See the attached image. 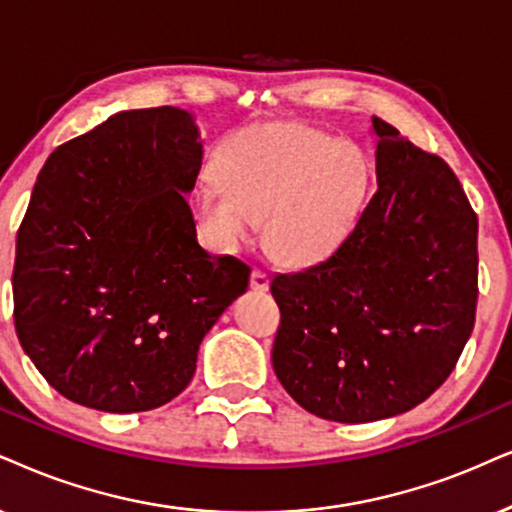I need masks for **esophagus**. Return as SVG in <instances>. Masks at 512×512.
Masks as SVG:
<instances>
[{
	"instance_id": "esophagus-1",
	"label": "esophagus",
	"mask_w": 512,
	"mask_h": 512,
	"mask_svg": "<svg viewBox=\"0 0 512 512\" xmlns=\"http://www.w3.org/2000/svg\"><path fill=\"white\" fill-rule=\"evenodd\" d=\"M250 288L255 290V293H267V290H269V276L260 269H252Z\"/></svg>"
}]
</instances>
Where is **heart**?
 I'll return each instance as SVG.
<instances>
[{
  "label": "heart",
  "instance_id": "obj_1",
  "mask_svg": "<svg viewBox=\"0 0 512 512\" xmlns=\"http://www.w3.org/2000/svg\"><path fill=\"white\" fill-rule=\"evenodd\" d=\"M217 181L196 210L222 245L248 243L264 222L269 250L293 267L333 257L371 203L375 167L364 148L300 122L245 127L217 153Z\"/></svg>",
  "mask_w": 512,
  "mask_h": 512
}]
</instances>
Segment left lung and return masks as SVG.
Returning a JSON list of instances; mask_svg holds the SVG:
<instances>
[{"mask_svg":"<svg viewBox=\"0 0 512 512\" xmlns=\"http://www.w3.org/2000/svg\"><path fill=\"white\" fill-rule=\"evenodd\" d=\"M378 191L349 241L276 274L271 364L302 409L338 423L399 416L454 371L475 326L477 215L437 155L373 118Z\"/></svg>","mask_w":512,"mask_h":512,"instance_id":"left-lung-1","label":"left lung"}]
</instances>
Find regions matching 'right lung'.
I'll return each mask as SVG.
<instances>
[{"label": "right lung", "mask_w": 512, "mask_h": 512, "mask_svg": "<svg viewBox=\"0 0 512 512\" xmlns=\"http://www.w3.org/2000/svg\"><path fill=\"white\" fill-rule=\"evenodd\" d=\"M200 160L193 115L160 106L111 115L37 174L16 236L14 321L37 371L75 404H167L248 290V264L198 243L186 193Z\"/></svg>", "instance_id": "obj_1"}]
</instances>
